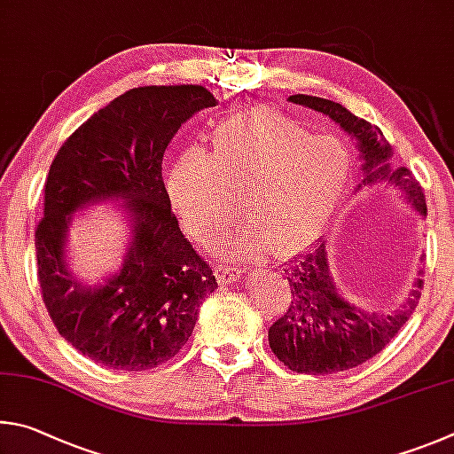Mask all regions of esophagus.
<instances>
[{"label": "esophagus", "mask_w": 454, "mask_h": 454, "mask_svg": "<svg viewBox=\"0 0 454 454\" xmlns=\"http://www.w3.org/2000/svg\"><path fill=\"white\" fill-rule=\"evenodd\" d=\"M215 275H217V279L221 285H231L235 281H239V269L231 267V265H219L215 267Z\"/></svg>", "instance_id": "obj_1"}]
</instances>
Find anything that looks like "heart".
<instances>
[{
  "label": "heart",
  "instance_id": "1",
  "mask_svg": "<svg viewBox=\"0 0 454 454\" xmlns=\"http://www.w3.org/2000/svg\"><path fill=\"white\" fill-rule=\"evenodd\" d=\"M348 179V153L329 135H311L295 117L271 106H251L221 117L211 155L189 147L167 173V191L189 231L213 241L239 215L251 221L231 239L237 257L269 245L291 251L329 221Z\"/></svg>",
  "mask_w": 454,
  "mask_h": 454
}]
</instances>
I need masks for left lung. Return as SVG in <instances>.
<instances>
[{"mask_svg": "<svg viewBox=\"0 0 454 454\" xmlns=\"http://www.w3.org/2000/svg\"><path fill=\"white\" fill-rule=\"evenodd\" d=\"M289 101L321 111L353 135L364 161V177L359 187L388 181L420 215H427L423 187L407 167L391 169V147L377 125L356 117L340 103L323 98L299 93L291 95ZM325 247L327 241L321 239L311 251L303 257H295L285 269L291 287V303L269 329V345L277 359L291 371L307 375H331L372 359L409 321L423 289V281L417 279L407 303L393 313L361 311L339 295Z\"/></svg>", "mask_w": 454, "mask_h": 454, "instance_id": "8db88e82", "label": "left lung"}]
</instances>
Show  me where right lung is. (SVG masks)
I'll use <instances>...</instances> for the list:
<instances>
[{"label": "right lung", "mask_w": 454, "mask_h": 454, "mask_svg": "<svg viewBox=\"0 0 454 454\" xmlns=\"http://www.w3.org/2000/svg\"><path fill=\"white\" fill-rule=\"evenodd\" d=\"M213 106L203 85L135 87L79 125L47 173L35 231L43 303L59 335L103 367L147 371L173 359L217 289L211 267L181 233L161 175L181 123ZM106 198L126 201L134 241L122 271L87 288L70 277L62 245L68 215Z\"/></svg>", "instance_id": "obj_1"}]
</instances>
